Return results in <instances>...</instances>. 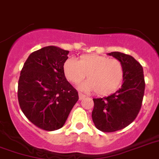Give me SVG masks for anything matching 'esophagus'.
<instances>
[{"mask_svg": "<svg viewBox=\"0 0 159 159\" xmlns=\"http://www.w3.org/2000/svg\"><path fill=\"white\" fill-rule=\"evenodd\" d=\"M85 97H86V95H83V94H82V93H79V100H83Z\"/></svg>", "mask_w": 159, "mask_h": 159, "instance_id": "esophagus-1", "label": "esophagus"}]
</instances>
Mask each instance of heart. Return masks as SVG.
Returning <instances> with one entry per match:
<instances>
[{
    "instance_id": "b5f03b06",
    "label": "heart",
    "mask_w": 159,
    "mask_h": 159,
    "mask_svg": "<svg viewBox=\"0 0 159 159\" xmlns=\"http://www.w3.org/2000/svg\"><path fill=\"white\" fill-rule=\"evenodd\" d=\"M64 73L72 83H78L87 76L89 79L80 85L81 90L95 91L107 95L118 89L124 76L122 64L116 59L100 55H84L77 60L68 58L64 64Z\"/></svg>"
}]
</instances>
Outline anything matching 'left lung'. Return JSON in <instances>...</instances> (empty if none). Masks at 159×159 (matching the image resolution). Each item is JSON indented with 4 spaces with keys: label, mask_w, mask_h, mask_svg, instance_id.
<instances>
[{
    "label": "left lung",
    "mask_w": 159,
    "mask_h": 159,
    "mask_svg": "<svg viewBox=\"0 0 159 159\" xmlns=\"http://www.w3.org/2000/svg\"><path fill=\"white\" fill-rule=\"evenodd\" d=\"M108 55L122 64L123 82L121 88L112 95L93 99L91 116L96 128L113 132L125 128L135 119L141 108L145 83L142 66L132 56L117 51Z\"/></svg>",
    "instance_id": "left-lung-1"
}]
</instances>
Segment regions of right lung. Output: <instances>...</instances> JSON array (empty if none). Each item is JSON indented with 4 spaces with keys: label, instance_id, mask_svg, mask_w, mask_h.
<instances>
[{
    "label": "right lung",
    "instance_id": "add662e5",
    "mask_svg": "<svg viewBox=\"0 0 159 159\" xmlns=\"http://www.w3.org/2000/svg\"><path fill=\"white\" fill-rule=\"evenodd\" d=\"M68 53L57 46L43 47L28 56L20 73L19 106L32 123L45 131L61 128L78 100L64 73Z\"/></svg>",
    "mask_w": 159,
    "mask_h": 159
}]
</instances>
